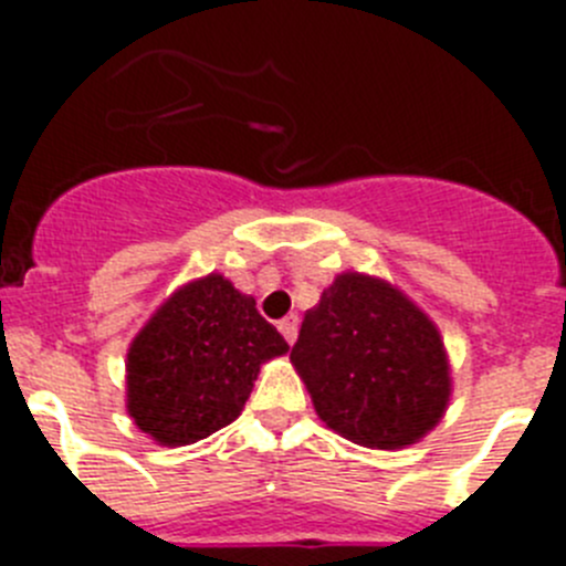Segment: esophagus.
I'll use <instances>...</instances> for the list:
<instances>
[{"instance_id":"esophagus-1","label":"esophagus","mask_w":566,"mask_h":566,"mask_svg":"<svg viewBox=\"0 0 566 566\" xmlns=\"http://www.w3.org/2000/svg\"><path fill=\"white\" fill-rule=\"evenodd\" d=\"M277 328H280V334H283V339H286L289 345H294V339H297L300 317H297V314H286V317L277 323Z\"/></svg>"}]
</instances>
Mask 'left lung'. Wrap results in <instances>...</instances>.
Here are the masks:
<instances>
[{"label":"left lung","mask_w":566,"mask_h":566,"mask_svg":"<svg viewBox=\"0 0 566 566\" xmlns=\"http://www.w3.org/2000/svg\"><path fill=\"white\" fill-rule=\"evenodd\" d=\"M292 365L326 428L371 451L417 444L451 402V359L437 323L374 274L334 277L303 317Z\"/></svg>","instance_id":"left-lung-1"}]
</instances>
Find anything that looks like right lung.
Listing matches in <instances>:
<instances>
[{
    "label": "right lung",
    "mask_w": 566,
    "mask_h": 566,
    "mask_svg": "<svg viewBox=\"0 0 566 566\" xmlns=\"http://www.w3.org/2000/svg\"><path fill=\"white\" fill-rule=\"evenodd\" d=\"M289 343L254 297L212 272L175 289L127 348V413L155 444L181 448L240 417L260 365Z\"/></svg>",
    "instance_id": "add662e5"
}]
</instances>
